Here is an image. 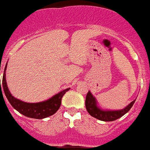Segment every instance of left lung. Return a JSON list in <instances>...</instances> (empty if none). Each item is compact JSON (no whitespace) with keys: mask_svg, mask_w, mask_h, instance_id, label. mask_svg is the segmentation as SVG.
<instances>
[{"mask_svg":"<svg viewBox=\"0 0 150 150\" xmlns=\"http://www.w3.org/2000/svg\"><path fill=\"white\" fill-rule=\"evenodd\" d=\"M135 101L136 99L130 103L127 107H124V109H121V110H117V111L103 110L102 108L98 106L96 98L90 93V91H89L87 93L86 98V107L87 111L89 112V114L91 116L96 118L99 120L106 121V122L114 121L126 114L133 106Z\"/></svg>","mask_w":150,"mask_h":150,"instance_id":"left-lung-1","label":"left lung"}]
</instances>
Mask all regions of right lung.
I'll list each match as a JSON object with an SVG mask.
<instances>
[{"label":"right lung","instance_id":"1","mask_svg":"<svg viewBox=\"0 0 150 150\" xmlns=\"http://www.w3.org/2000/svg\"><path fill=\"white\" fill-rule=\"evenodd\" d=\"M6 68H7V65H5L4 74H3V79H2L3 90H4L5 96L9 102V103L11 104L12 107L18 111L19 113H21L26 117L40 120V119H44V118L52 115L59 110L60 104H61L62 97L68 90H69V88L60 91L58 94H56V95H54L53 97L46 101H43L40 103H25V102H22L19 99H17L9 92L7 82L5 80ZM1 91L2 94L1 86ZM2 96H3V94H2Z\"/></svg>","mask_w":150,"mask_h":150}]
</instances>
